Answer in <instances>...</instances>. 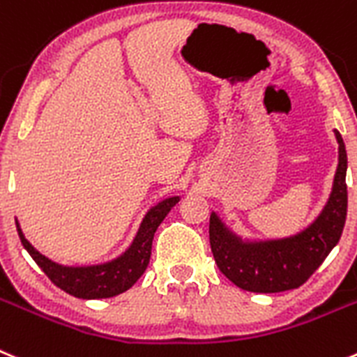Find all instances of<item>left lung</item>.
Wrapping results in <instances>:
<instances>
[{
	"label": "left lung",
	"instance_id": "1",
	"mask_svg": "<svg viewBox=\"0 0 357 357\" xmlns=\"http://www.w3.org/2000/svg\"><path fill=\"white\" fill-rule=\"evenodd\" d=\"M338 142L333 188L317 218L296 234L276 239L243 238L216 211L209 216V243L216 266L232 284L248 292H284L298 289L338 245L347 218V151Z\"/></svg>",
	"mask_w": 357,
	"mask_h": 357
}]
</instances>
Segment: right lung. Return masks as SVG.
<instances>
[{"label":"right lung","instance_id":"add662e5","mask_svg":"<svg viewBox=\"0 0 357 357\" xmlns=\"http://www.w3.org/2000/svg\"><path fill=\"white\" fill-rule=\"evenodd\" d=\"M178 202L179 195H172V197L162 199L155 206H151L146 211L144 218H142L141 225H139L128 248L121 252L118 257L111 259L107 262H100V264H58V262L40 254L38 250L26 239L17 218H15V225H17L22 246L28 250V254L40 266V269L51 278L52 284L58 285L61 291L75 296V298L103 299L128 291L141 278L142 273L148 268L149 257H151L153 236H155L156 229L162 224L163 218L167 216V213Z\"/></svg>","mask_w":357,"mask_h":357}]
</instances>
